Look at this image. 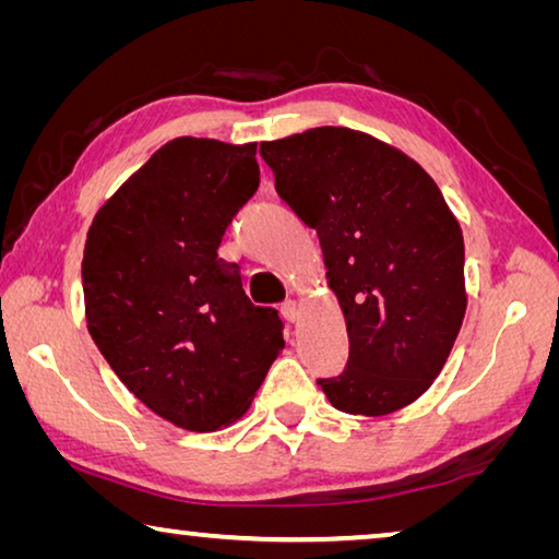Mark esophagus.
Masks as SVG:
<instances>
[{
  "label": "esophagus",
  "instance_id": "obj_1",
  "mask_svg": "<svg viewBox=\"0 0 559 559\" xmlns=\"http://www.w3.org/2000/svg\"><path fill=\"white\" fill-rule=\"evenodd\" d=\"M298 313H300V308H298L296 300H286V302H283V306H281V316L286 318L288 323H296Z\"/></svg>",
  "mask_w": 559,
  "mask_h": 559
}]
</instances>
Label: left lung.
Here are the masks:
<instances>
[{
  "label": "left lung",
  "mask_w": 559,
  "mask_h": 559,
  "mask_svg": "<svg viewBox=\"0 0 559 559\" xmlns=\"http://www.w3.org/2000/svg\"><path fill=\"white\" fill-rule=\"evenodd\" d=\"M276 192L318 231L345 313L343 374L318 380L340 412L384 416L429 390L466 313L463 236L437 182L349 128L261 143Z\"/></svg>",
  "instance_id": "8db88e82"
}]
</instances>
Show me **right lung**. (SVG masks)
Returning a JSON list of instances; mask_svg holds the SVG:
<instances>
[{
    "mask_svg": "<svg viewBox=\"0 0 559 559\" xmlns=\"http://www.w3.org/2000/svg\"><path fill=\"white\" fill-rule=\"evenodd\" d=\"M257 189V143L175 138L88 229V333L120 382L175 427L239 419L283 349L278 310L253 306L239 263L216 253Z\"/></svg>",
    "mask_w": 559,
    "mask_h": 559,
    "instance_id": "add662e5",
    "label": "right lung"
}]
</instances>
